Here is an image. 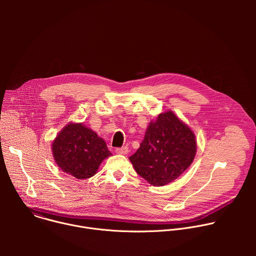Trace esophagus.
I'll return each mask as SVG.
<instances>
[{"instance_id":"obj_1","label":"esophagus","mask_w":256,"mask_h":256,"mask_svg":"<svg viewBox=\"0 0 256 256\" xmlns=\"http://www.w3.org/2000/svg\"><path fill=\"white\" fill-rule=\"evenodd\" d=\"M116 153L120 154V155H126L128 153V147H122V148H116Z\"/></svg>"}]
</instances>
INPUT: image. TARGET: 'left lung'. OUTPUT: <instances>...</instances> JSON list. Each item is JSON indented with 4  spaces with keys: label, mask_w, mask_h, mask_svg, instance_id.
<instances>
[{
    "label": "left lung",
    "mask_w": 256,
    "mask_h": 256,
    "mask_svg": "<svg viewBox=\"0 0 256 256\" xmlns=\"http://www.w3.org/2000/svg\"><path fill=\"white\" fill-rule=\"evenodd\" d=\"M196 153L194 132L169 110L149 124L140 148L130 160L136 173L151 186H163L190 166Z\"/></svg>",
    "instance_id": "obj_1"
}]
</instances>
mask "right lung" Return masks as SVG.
Masks as SVG:
<instances>
[{
	"instance_id": "obj_1",
	"label": "right lung",
	"mask_w": 256,
	"mask_h": 256,
	"mask_svg": "<svg viewBox=\"0 0 256 256\" xmlns=\"http://www.w3.org/2000/svg\"><path fill=\"white\" fill-rule=\"evenodd\" d=\"M56 165L77 179L96 174L102 161L112 156L105 140L83 124H68L52 144Z\"/></svg>"
}]
</instances>
